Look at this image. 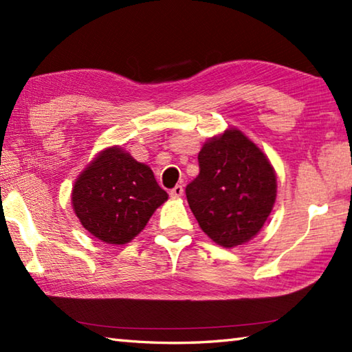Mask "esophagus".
I'll use <instances>...</instances> for the list:
<instances>
[{
	"label": "esophagus",
	"instance_id": "esophagus-1",
	"mask_svg": "<svg viewBox=\"0 0 352 352\" xmlns=\"http://www.w3.org/2000/svg\"><path fill=\"white\" fill-rule=\"evenodd\" d=\"M183 192H184V190H183V186H182V184H177V186H175V188H172V189L169 190L170 197H174V199H178V197H182V195H183Z\"/></svg>",
	"mask_w": 352,
	"mask_h": 352
}]
</instances>
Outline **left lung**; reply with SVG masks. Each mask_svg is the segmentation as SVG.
<instances>
[{
    "label": "left lung",
    "instance_id": "obj_1",
    "mask_svg": "<svg viewBox=\"0 0 352 352\" xmlns=\"http://www.w3.org/2000/svg\"><path fill=\"white\" fill-rule=\"evenodd\" d=\"M199 166L186 197L201 231L225 248L252 241L276 200L270 160L242 130L230 127L205 142Z\"/></svg>",
    "mask_w": 352,
    "mask_h": 352
}]
</instances>
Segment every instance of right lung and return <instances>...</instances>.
I'll return each instance as SVG.
<instances>
[{"instance_id":"obj_1","label":"right lung","mask_w":352,"mask_h":352,"mask_svg":"<svg viewBox=\"0 0 352 352\" xmlns=\"http://www.w3.org/2000/svg\"><path fill=\"white\" fill-rule=\"evenodd\" d=\"M168 197L147 164L136 162L121 146H110L76 178L71 205L91 236L124 245L144 230Z\"/></svg>"}]
</instances>
